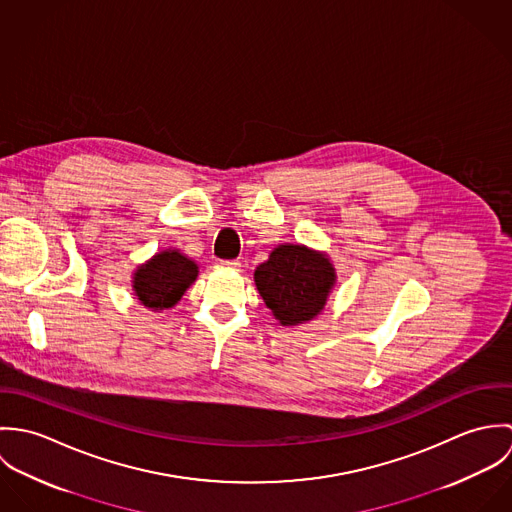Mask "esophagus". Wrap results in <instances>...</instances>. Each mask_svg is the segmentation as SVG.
<instances>
[{"label": "esophagus", "instance_id": "34e87169", "mask_svg": "<svg viewBox=\"0 0 512 512\" xmlns=\"http://www.w3.org/2000/svg\"><path fill=\"white\" fill-rule=\"evenodd\" d=\"M220 264H222V266H226V268H232V270H236V272H238V270H240V266H242L238 260H224V262H220Z\"/></svg>", "mask_w": 512, "mask_h": 512}]
</instances>
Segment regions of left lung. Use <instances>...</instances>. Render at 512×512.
<instances>
[{"label":"left lung","mask_w":512,"mask_h":512,"mask_svg":"<svg viewBox=\"0 0 512 512\" xmlns=\"http://www.w3.org/2000/svg\"><path fill=\"white\" fill-rule=\"evenodd\" d=\"M256 290L284 327L313 321L327 305L337 272L325 252L305 244H278L254 272Z\"/></svg>","instance_id":"obj_1"}]
</instances>
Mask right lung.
<instances>
[{
    "label": "right lung",
    "instance_id": "right-lung-1",
    "mask_svg": "<svg viewBox=\"0 0 512 512\" xmlns=\"http://www.w3.org/2000/svg\"><path fill=\"white\" fill-rule=\"evenodd\" d=\"M197 276L199 266L195 260L177 248H165L132 272V292L140 305L161 313L177 305Z\"/></svg>",
    "mask_w": 512,
    "mask_h": 512
}]
</instances>
